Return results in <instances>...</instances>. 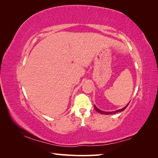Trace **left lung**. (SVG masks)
<instances>
[{
    "label": "left lung",
    "mask_w": 158,
    "mask_h": 158,
    "mask_svg": "<svg viewBox=\"0 0 158 158\" xmlns=\"http://www.w3.org/2000/svg\"><path fill=\"white\" fill-rule=\"evenodd\" d=\"M129 103H130V102H128V104H127V105L125 107H123V109H119V110H115V111H111V112L103 111V110H101L100 109H99L97 108V107H96L95 105H94V108H95V109H96V111H97V112H98V113H100V114H104V115H111V114H114V113H118V112L123 111V110H125L126 107H127V106H128Z\"/></svg>",
    "instance_id": "8db88e82"
}]
</instances>
